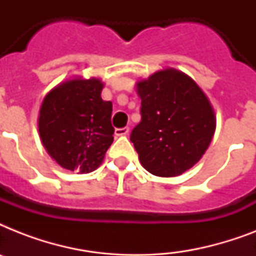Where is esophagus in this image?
<instances>
[{"label": "esophagus", "instance_id": "34e87169", "mask_svg": "<svg viewBox=\"0 0 256 256\" xmlns=\"http://www.w3.org/2000/svg\"><path fill=\"white\" fill-rule=\"evenodd\" d=\"M128 132H130V128H116V136H128Z\"/></svg>", "mask_w": 256, "mask_h": 256}]
</instances>
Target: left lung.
<instances>
[{
	"label": "left lung",
	"mask_w": 256,
	"mask_h": 256,
	"mask_svg": "<svg viewBox=\"0 0 256 256\" xmlns=\"http://www.w3.org/2000/svg\"><path fill=\"white\" fill-rule=\"evenodd\" d=\"M140 122L130 140L140 160L156 176H176L191 168L208 148L215 132L210 102L182 72H156L136 84Z\"/></svg>",
	"instance_id": "left-lung-1"
}]
</instances>
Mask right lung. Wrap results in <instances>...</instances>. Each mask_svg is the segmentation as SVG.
I'll return each mask as SVG.
<instances>
[{"label":"right lung","instance_id":"add662e5","mask_svg":"<svg viewBox=\"0 0 256 256\" xmlns=\"http://www.w3.org/2000/svg\"><path fill=\"white\" fill-rule=\"evenodd\" d=\"M104 84L96 80H70L45 96L38 130L44 148L66 170L92 172L112 144V104L104 100Z\"/></svg>","mask_w":256,"mask_h":256}]
</instances>
